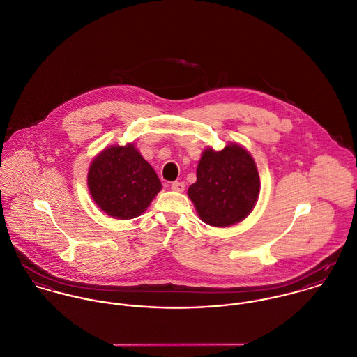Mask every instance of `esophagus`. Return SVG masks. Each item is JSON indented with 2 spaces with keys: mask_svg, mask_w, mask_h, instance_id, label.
<instances>
[{
  "mask_svg": "<svg viewBox=\"0 0 357 357\" xmlns=\"http://www.w3.org/2000/svg\"><path fill=\"white\" fill-rule=\"evenodd\" d=\"M170 188H172V191H176V192H183V191L185 190V184H184L183 181H174V183H172Z\"/></svg>",
  "mask_w": 357,
  "mask_h": 357,
  "instance_id": "obj_1",
  "label": "esophagus"
}]
</instances>
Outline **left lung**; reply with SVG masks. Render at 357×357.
I'll return each instance as SVG.
<instances>
[{"label":"left lung","mask_w":357,"mask_h":357,"mask_svg":"<svg viewBox=\"0 0 357 357\" xmlns=\"http://www.w3.org/2000/svg\"><path fill=\"white\" fill-rule=\"evenodd\" d=\"M259 191V173L251 154L230 143L221 151L211 147L203 151L188 196L203 222L224 227L243 221L252 211Z\"/></svg>","instance_id":"8db88e82"}]
</instances>
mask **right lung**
I'll return each mask as SVG.
<instances>
[{"instance_id":"obj_1","label":"right lung","mask_w":357,"mask_h":357,"mask_svg":"<svg viewBox=\"0 0 357 357\" xmlns=\"http://www.w3.org/2000/svg\"><path fill=\"white\" fill-rule=\"evenodd\" d=\"M87 184L98 207L119 220L139 217L162 188L155 170L132 143L98 154L90 165Z\"/></svg>"}]
</instances>
